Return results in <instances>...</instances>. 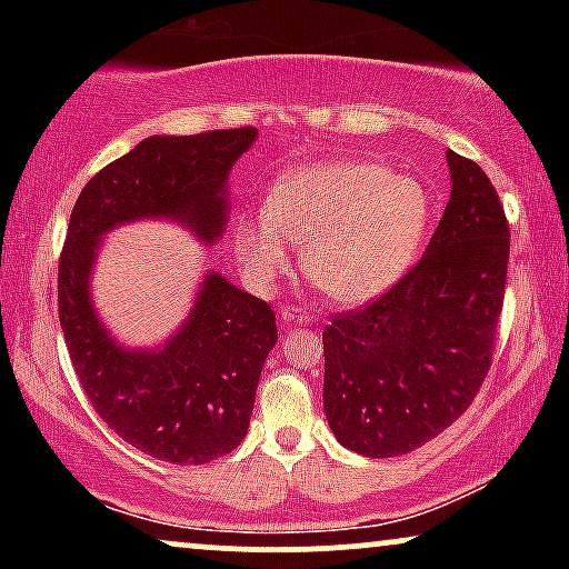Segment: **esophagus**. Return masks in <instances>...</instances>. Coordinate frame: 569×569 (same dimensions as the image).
I'll list each match as a JSON object with an SVG mask.
<instances>
[{
    "instance_id": "esophagus-1",
    "label": "esophagus",
    "mask_w": 569,
    "mask_h": 569,
    "mask_svg": "<svg viewBox=\"0 0 569 569\" xmlns=\"http://www.w3.org/2000/svg\"><path fill=\"white\" fill-rule=\"evenodd\" d=\"M282 321L284 323H306V321H310V313H308V308H282Z\"/></svg>"
}]
</instances>
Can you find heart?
I'll list each match as a JSON object with an SVG mask.
<instances>
[{"instance_id": "obj_1", "label": "heart", "mask_w": 569, "mask_h": 569, "mask_svg": "<svg viewBox=\"0 0 569 569\" xmlns=\"http://www.w3.org/2000/svg\"><path fill=\"white\" fill-rule=\"evenodd\" d=\"M430 214V191L415 176L365 160L313 162L279 178L267 209L240 214L232 243L261 290L290 271V243H302V269L318 290L341 306H365L407 274Z\"/></svg>"}]
</instances>
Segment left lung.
Wrapping results in <instances>:
<instances>
[{
	"label": "left lung",
	"instance_id": "1",
	"mask_svg": "<svg viewBox=\"0 0 569 569\" xmlns=\"http://www.w3.org/2000/svg\"><path fill=\"white\" fill-rule=\"evenodd\" d=\"M450 199L425 256L370 306L323 329V409L341 446L409 453L471 407L492 365L510 228L485 170L453 150Z\"/></svg>",
	"mask_w": 569,
	"mask_h": 569
}]
</instances>
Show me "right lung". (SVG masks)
<instances>
[{"instance_id": "add662e5", "label": "right lung", "mask_w": 569, "mask_h": 569, "mask_svg": "<svg viewBox=\"0 0 569 569\" xmlns=\"http://www.w3.org/2000/svg\"><path fill=\"white\" fill-rule=\"evenodd\" d=\"M253 127L150 137L84 183L59 259V323L98 417L142 453L199 466L240 446L263 362L277 345L274 310L209 271L186 323L158 349L113 341L90 300L100 238L131 220L168 217L204 243L228 222V176L256 142Z\"/></svg>"}]
</instances>
